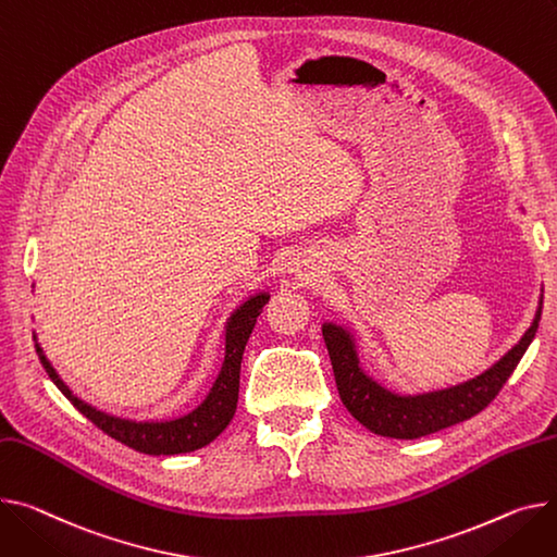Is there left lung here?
I'll return each instance as SVG.
<instances>
[{
  "label": "left lung",
  "mask_w": 557,
  "mask_h": 557,
  "mask_svg": "<svg viewBox=\"0 0 557 557\" xmlns=\"http://www.w3.org/2000/svg\"><path fill=\"white\" fill-rule=\"evenodd\" d=\"M540 318L542 302L531 329L524 333V338L499 362H495L488 372L457 387L419 396H398L369 379L358 364L351 333L343 326L326 322L322 326V336L333 364L338 394L351 417L360 421L367 430L381 436L419 438L455 423L468 421L484 410V407H488L515 372L517 362L522 360L529 345L533 343Z\"/></svg>",
  "instance_id": "8db88e82"
}]
</instances>
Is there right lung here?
I'll use <instances>...</instances> for the list:
<instances>
[{
  "mask_svg": "<svg viewBox=\"0 0 557 557\" xmlns=\"http://www.w3.org/2000/svg\"><path fill=\"white\" fill-rule=\"evenodd\" d=\"M267 302H269V293H259L233 313V318L226 326V358H224V364H221V372H219L210 394L206 396V400L197 407V410H193L190 414H185L181 419H172V421H140L138 423V421H129V419L109 417V414L96 410V407H91L89 403L81 400L78 396H73V392L55 374V369L42 354L40 345H35V349H37V354H40V360L47 369L49 379L55 383V387L71 400V405L76 407L81 414H85L96 428H100L111 438L125 443L127 448H132L136 453L154 455V457L193 453V450L208 446L210 441H214L221 432L226 430V425L235 417L237 398H239V369H242L244 347L250 338V331L257 322V315L262 313Z\"/></svg>",
  "mask_w": 557,
  "mask_h": 557,
  "instance_id": "1",
  "label": "right lung"
}]
</instances>
